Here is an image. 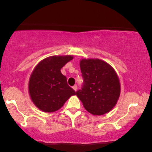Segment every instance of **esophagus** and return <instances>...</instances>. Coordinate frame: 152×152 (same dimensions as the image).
I'll return each mask as SVG.
<instances>
[{"label": "esophagus", "instance_id": "1", "mask_svg": "<svg viewBox=\"0 0 152 152\" xmlns=\"http://www.w3.org/2000/svg\"><path fill=\"white\" fill-rule=\"evenodd\" d=\"M73 88H74V90L76 91L77 90V86H76V85H74V86H73Z\"/></svg>", "mask_w": 152, "mask_h": 152}]
</instances>
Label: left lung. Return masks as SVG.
Returning <instances> with one entry per match:
<instances>
[{
	"instance_id": "1",
	"label": "left lung",
	"mask_w": 152,
	"mask_h": 152,
	"mask_svg": "<svg viewBox=\"0 0 152 152\" xmlns=\"http://www.w3.org/2000/svg\"><path fill=\"white\" fill-rule=\"evenodd\" d=\"M83 83L76 96L86 110L94 115H103L116 105L120 95L119 80L112 67L99 59L80 61Z\"/></svg>"
}]
</instances>
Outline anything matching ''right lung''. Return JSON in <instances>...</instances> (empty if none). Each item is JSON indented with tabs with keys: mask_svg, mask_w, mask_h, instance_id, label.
Here are the masks:
<instances>
[{
	"mask_svg": "<svg viewBox=\"0 0 152 152\" xmlns=\"http://www.w3.org/2000/svg\"><path fill=\"white\" fill-rule=\"evenodd\" d=\"M72 59L71 56L48 57L35 68L29 80V94L35 105L41 111H57L76 94L61 72L63 66Z\"/></svg>",
	"mask_w": 152,
	"mask_h": 152,
	"instance_id": "right-lung-1",
	"label": "right lung"
}]
</instances>
